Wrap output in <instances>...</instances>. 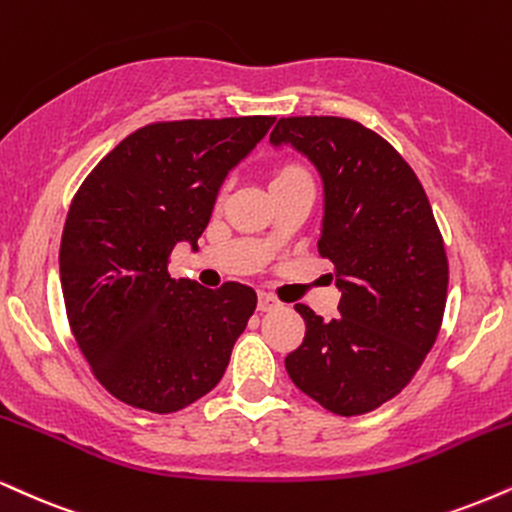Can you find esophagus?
<instances>
[{"label": "esophagus", "mask_w": 512, "mask_h": 512, "mask_svg": "<svg viewBox=\"0 0 512 512\" xmlns=\"http://www.w3.org/2000/svg\"><path fill=\"white\" fill-rule=\"evenodd\" d=\"M279 305H281L279 300H276L274 295H269V293H260V300H257V310H260V312L276 310V307H279Z\"/></svg>", "instance_id": "34e87169"}]
</instances>
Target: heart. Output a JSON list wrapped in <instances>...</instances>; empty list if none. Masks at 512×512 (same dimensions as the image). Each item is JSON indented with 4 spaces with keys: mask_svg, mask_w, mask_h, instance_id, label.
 I'll list each match as a JSON object with an SVG mask.
<instances>
[{
    "mask_svg": "<svg viewBox=\"0 0 512 512\" xmlns=\"http://www.w3.org/2000/svg\"><path fill=\"white\" fill-rule=\"evenodd\" d=\"M293 174H303V169H298V166H286V169H283L276 178H286V176H293Z\"/></svg>",
    "mask_w": 512,
    "mask_h": 512,
    "instance_id": "b5f03b06",
    "label": "heart"
}]
</instances>
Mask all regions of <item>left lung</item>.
I'll return each mask as SVG.
<instances>
[{
    "instance_id": "8db88e82",
    "label": "left lung",
    "mask_w": 512,
    "mask_h": 512,
    "mask_svg": "<svg viewBox=\"0 0 512 512\" xmlns=\"http://www.w3.org/2000/svg\"><path fill=\"white\" fill-rule=\"evenodd\" d=\"M269 143L322 178L317 248L341 291L331 322L295 305L307 331L286 372L326 410L362 415L408 386L439 334L448 262L432 205L408 162L357 121L288 116Z\"/></svg>"
}]
</instances>
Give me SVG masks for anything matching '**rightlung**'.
Instances as JSON below:
<instances>
[{"instance_id": "1", "label": "right lung", "mask_w": 512, "mask_h": 512, "mask_svg": "<svg viewBox=\"0 0 512 512\" xmlns=\"http://www.w3.org/2000/svg\"><path fill=\"white\" fill-rule=\"evenodd\" d=\"M274 116L152 123L121 140L73 197L59 250L66 315L100 384L133 408L176 412L224 377L257 293L171 279L197 250L231 174Z\"/></svg>"}]
</instances>
